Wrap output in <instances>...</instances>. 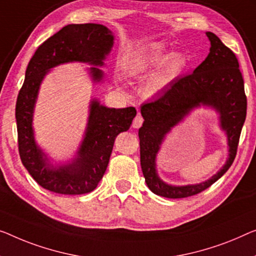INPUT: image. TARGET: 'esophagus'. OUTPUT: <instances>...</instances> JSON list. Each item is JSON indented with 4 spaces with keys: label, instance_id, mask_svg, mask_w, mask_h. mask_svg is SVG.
Returning <instances> with one entry per match:
<instances>
[{
    "label": "esophagus",
    "instance_id": "obj_1",
    "mask_svg": "<svg viewBox=\"0 0 256 256\" xmlns=\"http://www.w3.org/2000/svg\"><path fill=\"white\" fill-rule=\"evenodd\" d=\"M144 123V118L141 117L140 115H136V117L133 120V123H132V128H139L141 125Z\"/></svg>",
    "mask_w": 256,
    "mask_h": 256
}]
</instances>
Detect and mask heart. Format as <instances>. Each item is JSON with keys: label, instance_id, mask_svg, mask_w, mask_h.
I'll return each instance as SVG.
<instances>
[{"label": "heart", "instance_id": "b5f03b06", "mask_svg": "<svg viewBox=\"0 0 256 256\" xmlns=\"http://www.w3.org/2000/svg\"><path fill=\"white\" fill-rule=\"evenodd\" d=\"M158 66L152 77L150 90L158 93L176 82L185 71L188 60L180 52H171L164 44H154L141 49L126 62L125 71L130 77H139Z\"/></svg>", "mask_w": 256, "mask_h": 256}]
</instances>
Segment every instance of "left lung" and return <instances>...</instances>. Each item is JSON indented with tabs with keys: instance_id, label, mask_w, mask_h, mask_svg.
I'll return each mask as SVG.
<instances>
[{
	"instance_id": "8db88e82",
	"label": "left lung",
	"mask_w": 256,
	"mask_h": 256,
	"mask_svg": "<svg viewBox=\"0 0 256 256\" xmlns=\"http://www.w3.org/2000/svg\"><path fill=\"white\" fill-rule=\"evenodd\" d=\"M206 36L210 41L209 54L193 74L178 78L161 98L141 106L144 123L139 128L140 164L144 180L152 193L170 199L200 193L226 172L237 154L245 123L247 100L237 57L216 34L206 32ZM200 108H212L218 114L220 129L227 138V161L215 175L199 184H169L158 174V152L172 128Z\"/></svg>"
}]
</instances>
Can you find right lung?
<instances>
[{"label": "right lung", "instance_id": "add662e5", "mask_svg": "<svg viewBox=\"0 0 256 256\" xmlns=\"http://www.w3.org/2000/svg\"><path fill=\"white\" fill-rule=\"evenodd\" d=\"M115 36L100 24H70L36 49L25 72L18 94L16 122L19 155L22 166L40 186L60 194H85L96 188L104 177L114 142L131 126L136 110L108 108L90 98L85 132L78 150L68 161H56L36 139L33 118L39 90L52 68L66 63H85L94 85L104 82V60L114 47Z\"/></svg>", "mask_w": 256, "mask_h": 256}]
</instances>
